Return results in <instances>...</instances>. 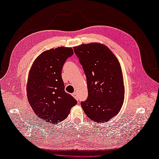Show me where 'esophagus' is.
Here are the masks:
<instances>
[{"label": "esophagus", "instance_id": "1", "mask_svg": "<svg viewBox=\"0 0 159 159\" xmlns=\"http://www.w3.org/2000/svg\"><path fill=\"white\" fill-rule=\"evenodd\" d=\"M72 96H73V97H74L75 99H77V100L78 101V99H79V97H78V93H75V92H74V93H72Z\"/></svg>", "mask_w": 159, "mask_h": 159}]
</instances>
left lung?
Masks as SVG:
<instances>
[{"label": "left lung", "instance_id": "8db88e82", "mask_svg": "<svg viewBox=\"0 0 159 159\" xmlns=\"http://www.w3.org/2000/svg\"><path fill=\"white\" fill-rule=\"evenodd\" d=\"M86 76L88 96L81 105L93 121L107 122L116 115L124 101L121 66L107 46L99 43L74 48Z\"/></svg>", "mask_w": 159, "mask_h": 159}]
</instances>
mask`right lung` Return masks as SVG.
Wrapping results in <instances>:
<instances>
[{"instance_id": "obj_1", "label": "right lung", "mask_w": 159, "mask_h": 159, "mask_svg": "<svg viewBox=\"0 0 159 159\" xmlns=\"http://www.w3.org/2000/svg\"><path fill=\"white\" fill-rule=\"evenodd\" d=\"M73 54L71 48L58 47L42 52L34 61L28 75L27 96L35 114L43 121H63L78 103L65 91L61 78L64 64Z\"/></svg>"}]
</instances>
